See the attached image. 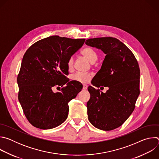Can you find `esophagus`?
Masks as SVG:
<instances>
[{
  "instance_id": "esophagus-1",
  "label": "esophagus",
  "mask_w": 159,
  "mask_h": 159,
  "mask_svg": "<svg viewBox=\"0 0 159 159\" xmlns=\"http://www.w3.org/2000/svg\"><path fill=\"white\" fill-rule=\"evenodd\" d=\"M87 87H88L87 85L84 84V85H83V89H84V90H86V89H87Z\"/></svg>"
}]
</instances>
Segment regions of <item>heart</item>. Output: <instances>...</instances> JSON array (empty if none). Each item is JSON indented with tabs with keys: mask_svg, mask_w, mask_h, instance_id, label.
I'll return each mask as SVG.
<instances>
[{
	"mask_svg": "<svg viewBox=\"0 0 159 159\" xmlns=\"http://www.w3.org/2000/svg\"><path fill=\"white\" fill-rule=\"evenodd\" d=\"M82 53L88 59V60L91 62L94 63L98 58L97 52L92 48L86 47L84 48L82 51ZM67 66L69 70H72L74 66V57H70L67 61ZM91 74L89 73H85L78 72L75 74H73L71 76V79L72 80L80 82V83H87L89 81Z\"/></svg>",
	"mask_w": 159,
	"mask_h": 159,
	"instance_id": "obj_1",
	"label": "heart"
}]
</instances>
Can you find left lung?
Listing matches in <instances>:
<instances>
[{
    "mask_svg": "<svg viewBox=\"0 0 159 159\" xmlns=\"http://www.w3.org/2000/svg\"><path fill=\"white\" fill-rule=\"evenodd\" d=\"M85 44L106 55L92 84L109 88L104 93L92 86L88 87V119L99 129L112 130L121 126L134 109L140 94L139 65L131 51L115 38H90Z\"/></svg>",
    "mask_w": 159,
    "mask_h": 159,
    "instance_id": "obj_1",
    "label": "left lung"
}]
</instances>
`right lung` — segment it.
Returning <instances> with one entry per match:
<instances>
[{
  "instance_id": "right-lung-1",
  "label": "right lung",
  "mask_w": 159,
  "mask_h": 159,
  "mask_svg": "<svg viewBox=\"0 0 159 159\" xmlns=\"http://www.w3.org/2000/svg\"><path fill=\"white\" fill-rule=\"evenodd\" d=\"M85 39L52 36L42 39L27 50L17 75L18 99L29 122L48 129L63 123L69 114V104L80 92L82 85L70 81L67 61ZM64 84L60 92L53 86Z\"/></svg>"
}]
</instances>
